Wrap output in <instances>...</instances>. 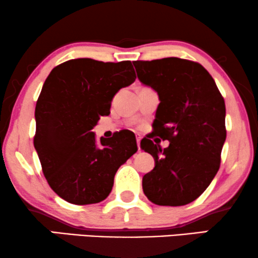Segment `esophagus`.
<instances>
[{
	"instance_id": "obj_1",
	"label": "esophagus",
	"mask_w": 258,
	"mask_h": 258,
	"mask_svg": "<svg viewBox=\"0 0 258 258\" xmlns=\"http://www.w3.org/2000/svg\"><path fill=\"white\" fill-rule=\"evenodd\" d=\"M141 139H142V137H141V136H137V137H136V141H137V147H139V151L141 150Z\"/></svg>"
}]
</instances>
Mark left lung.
<instances>
[{
    "label": "left lung",
    "mask_w": 258,
    "mask_h": 258,
    "mask_svg": "<svg viewBox=\"0 0 258 258\" xmlns=\"http://www.w3.org/2000/svg\"><path fill=\"white\" fill-rule=\"evenodd\" d=\"M133 63L139 80L160 97L155 135L170 142L162 149L141 141L155 158V168L143 176V192L157 206H185L202 195L220 169L227 137L224 98L197 62L167 57Z\"/></svg>",
    "instance_id": "left-lung-1"
}]
</instances>
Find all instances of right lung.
I'll return each instance as SVG.
<instances>
[{
	"instance_id": "add662e5",
	"label": "right lung",
	"mask_w": 258,
	"mask_h": 258,
	"mask_svg": "<svg viewBox=\"0 0 258 258\" xmlns=\"http://www.w3.org/2000/svg\"><path fill=\"white\" fill-rule=\"evenodd\" d=\"M135 79L130 61L76 58L56 66L45 80L35 108L34 147L48 184L67 202L107 199L117 169L139 149L129 130L100 144L91 132L110 114L115 94Z\"/></svg>"
}]
</instances>
